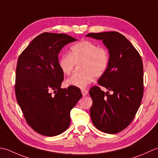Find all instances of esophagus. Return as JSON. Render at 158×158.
Instances as JSON below:
<instances>
[{
    "mask_svg": "<svg viewBox=\"0 0 158 158\" xmlns=\"http://www.w3.org/2000/svg\"><path fill=\"white\" fill-rule=\"evenodd\" d=\"M81 92H82V94L83 96H86V95L88 94V93H89L87 90H86L85 89H81Z\"/></svg>",
    "mask_w": 158,
    "mask_h": 158,
    "instance_id": "34e87169",
    "label": "esophagus"
}]
</instances>
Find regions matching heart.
<instances>
[{"mask_svg": "<svg viewBox=\"0 0 158 158\" xmlns=\"http://www.w3.org/2000/svg\"><path fill=\"white\" fill-rule=\"evenodd\" d=\"M110 56L104 48L88 40H82L71 47L69 54L61 56L58 65L65 75L72 72L76 65L81 72L76 73L65 81L67 86L85 88L91 83L94 77H101L107 70Z\"/></svg>", "mask_w": 158, "mask_h": 158, "instance_id": "1", "label": "heart"}]
</instances>
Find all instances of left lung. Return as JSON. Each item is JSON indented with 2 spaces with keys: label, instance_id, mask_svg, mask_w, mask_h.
I'll return each instance as SVG.
<instances>
[{
  "label": "left lung",
  "instance_id": "left-lung-1",
  "mask_svg": "<svg viewBox=\"0 0 158 158\" xmlns=\"http://www.w3.org/2000/svg\"><path fill=\"white\" fill-rule=\"evenodd\" d=\"M86 36L102 40L110 54L108 69L98 82L108 91L105 93L98 86L89 90L91 120L103 132L117 134L131 123L140 106L144 93L143 60L130 41L118 32Z\"/></svg>",
  "mask_w": 158,
  "mask_h": 158
}]
</instances>
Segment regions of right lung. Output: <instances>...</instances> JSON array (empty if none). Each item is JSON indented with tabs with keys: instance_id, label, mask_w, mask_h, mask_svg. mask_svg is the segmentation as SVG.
I'll list each match as a JSON object with an SVG mask.
<instances>
[{
	"instance_id": "add662e5",
	"label": "right lung",
	"mask_w": 158,
	"mask_h": 158,
	"mask_svg": "<svg viewBox=\"0 0 158 158\" xmlns=\"http://www.w3.org/2000/svg\"><path fill=\"white\" fill-rule=\"evenodd\" d=\"M76 40L66 34L43 33L18 58L16 99L27 123L43 136H56L69 127L70 111L82 96L78 87L60 88L64 75L58 65L60 50Z\"/></svg>"
}]
</instances>
